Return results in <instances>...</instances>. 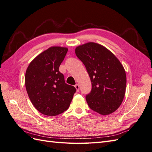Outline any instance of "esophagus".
I'll use <instances>...</instances> for the list:
<instances>
[{
  "label": "esophagus",
  "mask_w": 152,
  "mask_h": 152,
  "mask_svg": "<svg viewBox=\"0 0 152 152\" xmlns=\"http://www.w3.org/2000/svg\"><path fill=\"white\" fill-rule=\"evenodd\" d=\"M75 89H76V90H77V91L79 92V84H76V85L75 86Z\"/></svg>",
  "instance_id": "obj_1"
}]
</instances>
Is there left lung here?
I'll return each instance as SVG.
<instances>
[{
  "label": "left lung",
  "mask_w": 152,
  "mask_h": 152,
  "mask_svg": "<svg viewBox=\"0 0 152 152\" xmlns=\"http://www.w3.org/2000/svg\"><path fill=\"white\" fill-rule=\"evenodd\" d=\"M75 51L91 79L92 89L86 97L89 107L103 115L113 113L126 93V74L123 65L110 50L98 43L80 45Z\"/></svg>",
  "instance_id": "1"
}]
</instances>
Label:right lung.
<instances>
[{
    "instance_id": "right-lung-1",
    "label": "right lung",
    "mask_w": 152,
    "mask_h": 152,
    "mask_svg": "<svg viewBox=\"0 0 152 152\" xmlns=\"http://www.w3.org/2000/svg\"><path fill=\"white\" fill-rule=\"evenodd\" d=\"M68 48L52 46L32 60L25 73V87L28 97L39 112L56 116L70 107L76 89L65 83L59 71Z\"/></svg>"
}]
</instances>
